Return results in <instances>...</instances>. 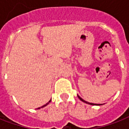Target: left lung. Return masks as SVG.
I'll return each mask as SVG.
<instances>
[{
  "mask_svg": "<svg viewBox=\"0 0 129 129\" xmlns=\"http://www.w3.org/2000/svg\"><path fill=\"white\" fill-rule=\"evenodd\" d=\"M78 98L80 100H81V101H82V102H84V103H86V104H91V105H102V104H93V103H90V102H86V101H85V100H84L82 99V98H80V97L78 95Z\"/></svg>",
  "mask_w": 129,
  "mask_h": 129,
  "instance_id": "8db88e82",
  "label": "left lung"
}]
</instances>
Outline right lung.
<instances>
[{
  "instance_id": "add662e5",
  "label": "right lung",
  "mask_w": 129,
  "mask_h": 129,
  "mask_svg": "<svg viewBox=\"0 0 129 129\" xmlns=\"http://www.w3.org/2000/svg\"><path fill=\"white\" fill-rule=\"evenodd\" d=\"M51 102V100H49V102H47V104H45V105H43V107H39V108H38L37 109H41V108H43V107H46V106H47V104H49V102Z\"/></svg>"
}]
</instances>
